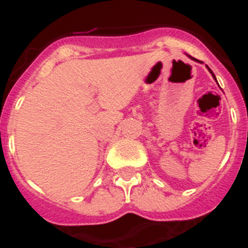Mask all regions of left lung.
<instances>
[{
  "label": "left lung",
  "instance_id": "left-lung-1",
  "mask_svg": "<svg viewBox=\"0 0 248 248\" xmlns=\"http://www.w3.org/2000/svg\"><path fill=\"white\" fill-rule=\"evenodd\" d=\"M192 59H195V58H192ZM207 69H209V71H210V72H211V74H212V77H214V78H215V79H216V77H215V74H214V73H212V71H211V69H210V68H209V67H207Z\"/></svg>",
  "mask_w": 248,
  "mask_h": 248
}]
</instances>
